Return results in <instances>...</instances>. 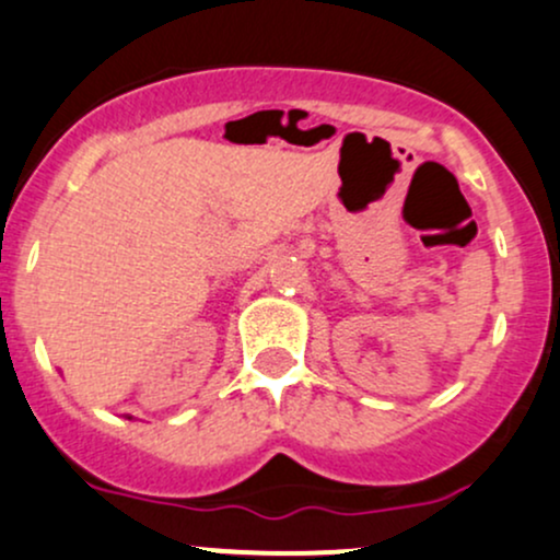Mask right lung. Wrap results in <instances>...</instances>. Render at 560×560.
<instances>
[{
  "instance_id": "1",
  "label": "right lung",
  "mask_w": 560,
  "mask_h": 560,
  "mask_svg": "<svg viewBox=\"0 0 560 560\" xmlns=\"http://www.w3.org/2000/svg\"><path fill=\"white\" fill-rule=\"evenodd\" d=\"M128 419H133V417H128Z\"/></svg>"
}]
</instances>
